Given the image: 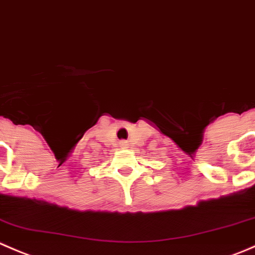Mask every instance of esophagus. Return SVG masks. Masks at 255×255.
Returning a JSON list of instances; mask_svg holds the SVG:
<instances>
[{
	"label": "esophagus",
	"mask_w": 255,
	"mask_h": 255,
	"mask_svg": "<svg viewBox=\"0 0 255 255\" xmlns=\"http://www.w3.org/2000/svg\"><path fill=\"white\" fill-rule=\"evenodd\" d=\"M120 145H122V147H127L128 142L127 141H122V142H120Z\"/></svg>",
	"instance_id": "esophagus-1"
}]
</instances>
